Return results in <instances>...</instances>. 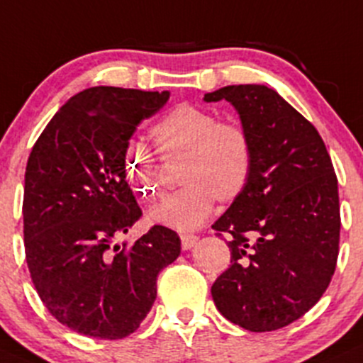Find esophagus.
Masks as SVG:
<instances>
[{
	"mask_svg": "<svg viewBox=\"0 0 363 363\" xmlns=\"http://www.w3.org/2000/svg\"><path fill=\"white\" fill-rule=\"evenodd\" d=\"M196 242H198L196 235H189V233H182V235H181V245H182V249H184V250L193 249L194 243H196Z\"/></svg>",
	"mask_w": 363,
	"mask_h": 363,
	"instance_id": "1",
	"label": "esophagus"
}]
</instances>
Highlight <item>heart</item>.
I'll use <instances>...</instances> for the list:
<instances>
[{
    "label": "heart",
    "instance_id": "1",
    "mask_svg": "<svg viewBox=\"0 0 363 363\" xmlns=\"http://www.w3.org/2000/svg\"><path fill=\"white\" fill-rule=\"evenodd\" d=\"M151 133L160 152L184 155L179 175L184 186L152 208V223L194 230L208 219L216 200L231 203L245 191L254 167V146L242 123L219 121L207 109L182 104ZM123 170L128 184L144 200H155L162 191L158 167L140 144L127 146Z\"/></svg>",
    "mask_w": 363,
    "mask_h": 363
}]
</instances>
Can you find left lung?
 <instances>
[{
	"label": "left lung",
	"instance_id": "obj_1",
	"mask_svg": "<svg viewBox=\"0 0 363 363\" xmlns=\"http://www.w3.org/2000/svg\"><path fill=\"white\" fill-rule=\"evenodd\" d=\"M228 101L250 133L254 167L245 191L216 223L230 235L231 266L212 285L224 318L252 333L281 329L327 291L339 254L337 177L310 121L264 85L205 94Z\"/></svg>",
	"mask_w": 363,
	"mask_h": 363
}]
</instances>
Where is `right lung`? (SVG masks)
<instances>
[{
  "label": "right lung",
  "instance_id": "1",
  "mask_svg": "<svg viewBox=\"0 0 363 363\" xmlns=\"http://www.w3.org/2000/svg\"><path fill=\"white\" fill-rule=\"evenodd\" d=\"M169 91L91 86L71 97L30 151L24 182L26 261L38 296L62 325L97 339L139 329L156 278L181 238L152 226L133 245L113 243L140 219L123 155Z\"/></svg>",
  "mask_w": 363,
  "mask_h": 363
}]
</instances>
